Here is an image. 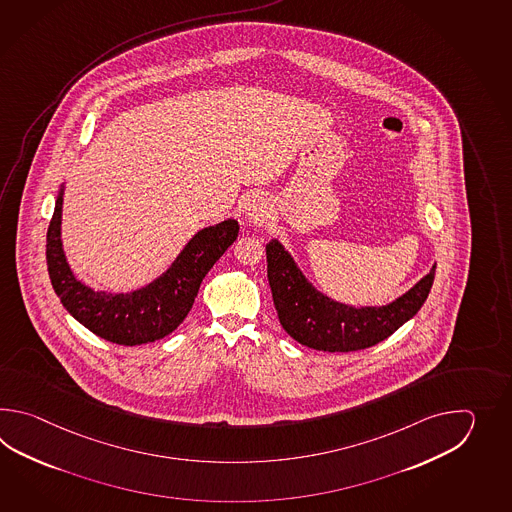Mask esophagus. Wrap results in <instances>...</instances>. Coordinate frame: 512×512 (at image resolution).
Returning a JSON list of instances; mask_svg holds the SVG:
<instances>
[{
	"mask_svg": "<svg viewBox=\"0 0 512 512\" xmlns=\"http://www.w3.org/2000/svg\"><path fill=\"white\" fill-rule=\"evenodd\" d=\"M271 214V203L263 194H251L241 201V216L251 223H263Z\"/></svg>",
	"mask_w": 512,
	"mask_h": 512,
	"instance_id": "obj_1",
	"label": "esophagus"
}]
</instances>
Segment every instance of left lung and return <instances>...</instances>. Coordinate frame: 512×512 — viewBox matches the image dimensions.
Segmentation results:
<instances>
[{"instance_id":"left-lung-1","label":"left lung","mask_w":512,"mask_h":512,"mask_svg":"<svg viewBox=\"0 0 512 512\" xmlns=\"http://www.w3.org/2000/svg\"><path fill=\"white\" fill-rule=\"evenodd\" d=\"M265 252L280 324L296 342L318 351L348 353L379 344L417 315L434 283L435 263L412 289L390 304L355 307L318 291L276 238L267 243Z\"/></svg>"}]
</instances>
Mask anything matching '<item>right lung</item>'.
<instances>
[{"instance_id": "right-lung-1", "label": "right lung", "mask_w": 512, "mask_h": 512, "mask_svg": "<svg viewBox=\"0 0 512 512\" xmlns=\"http://www.w3.org/2000/svg\"><path fill=\"white\" fill-rule=\"evenodd\" d=\"M58 190L55 214L47 230V271L67 313L97 337L122 346H141L170 335L185 320L199 285L212 265L238 238L236 219L196 232L172 265L155 280L128 293L97 291L77 278L62 243V205Z\"/></svg>"}]
</instances>
